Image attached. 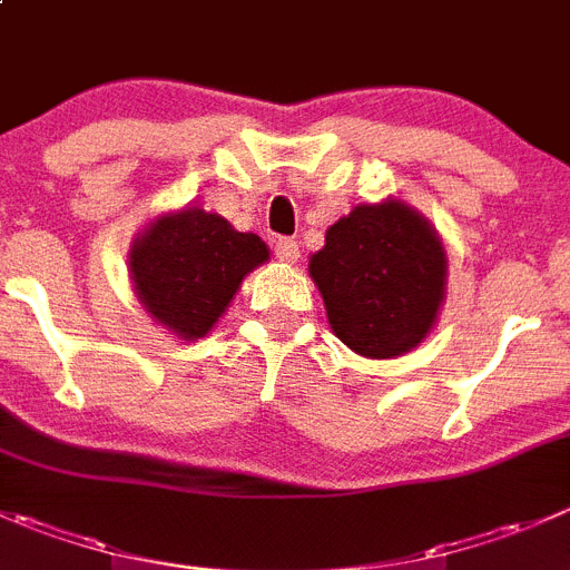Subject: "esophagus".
Returning <instances> with one entry per match:
<instances>
[{
	"label": "esophagus",
	"instance_id": "esophagus-1",
	"mask_svg": "<svg viewBox=\"0 0 570 570\" xmlns=\"http://www.w3.org/2000/svg\"><path fill=\"white\" fill-rule=\"evenodd\" d=\"M275 258L284 264H295L301 258V250H297L295 239H278L275 242Z\"/></svg>",
	"mask_w": 570,
	"mask_h": 570
}]
</instances>
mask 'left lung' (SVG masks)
<instances>
[{"instance_id":"left-lung-1","label":"left lung","mask_w":570,"mask_h":570,"mask_svg":"<svg viewBox=\"0 0 570 570\" xmlns=\"http://www.w3.org/2000/svg\"><path fill=\"white\" fill-rule=\"evenodd\" d=\"M308 275L334 334L358 356L392 358L417 347L438 323L449 258L429 219L384 200L336 219Z\"/></svg>"}]
</instances>
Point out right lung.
<instances>
[{
    "mask_svg": "<svg viewBox=\"0 0 570 570\" xmlns=\"http://www.w3.org/2000/svg\"><path fill=\"white\" fill-rule=\"evenodd\" d=\"M269 258L256 234L203 208L164 214L132 242L130 278L141 306L180 340H200L225 314L247 273Z\"/></svg>",
    "mask_w": 570,
    "mask_h": 570,
    "instance_id": "right-lung-1",
    "label": "right lung"
}]
</instances>
